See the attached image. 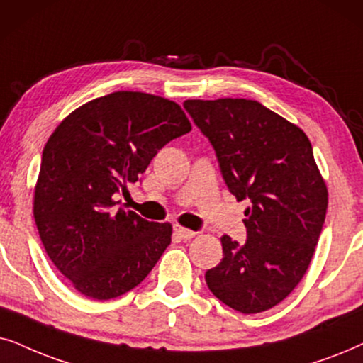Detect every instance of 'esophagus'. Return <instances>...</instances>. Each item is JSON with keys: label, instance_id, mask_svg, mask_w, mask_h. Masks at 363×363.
Wrapping results in <instances>:
<instances>
[{"label": "esophagus", "instance_id": "esophagus-1", "mask_svg": "<svg viewBox=\"0 0 363 363\" xmlns=\"http://www.w3.org/2000/svg\"><path fill=\"white\" fill-rule=\"evenodd\" d=\"M174 234H176L179 239L189 240V239H192V238H196L197 232L189 230V229H186V227H181V225H174Z\"/></svg>", "mask_w": 363, "mask_h": 363}]
</instances>
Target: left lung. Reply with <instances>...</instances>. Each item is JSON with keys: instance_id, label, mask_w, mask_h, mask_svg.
<instances>
[{"instance_id": "8db88e82", "label": "left lung", "mask_w": 363, "mask_h": 363, "mask_svg": "<svg viewBox=\"0 0 363 363\" xmlns=\"http://www.w3.org/2000/svg\"><path fill=\"white\" fill-rule=\"evenodd\" d=\"M184 109L209 139L230 194L249 201L245 244L222 235L209 291L234 311H269L311 264L328 204L306 133L252 99H187Z\"/></svg>"}]
</instances>
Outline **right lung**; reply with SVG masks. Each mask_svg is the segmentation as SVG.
I'll return each mask as SVG.
<instances>
[{
  "label": "right lung",
  "instance_id": "add662e5",
  "mask_svg": "<svg viewBox=\"0 0 363 363\" xmlns=\"http://www.w3.org/2000/svg\"><path fill=\"white\" fill-rule=\"evenodd\" d=\"M189 131L174 101L118 91L72 111L48 139L33 212L46 254L77 292L94 301L123 296L171 244V224L143 219L116 199L159 149Z\"/></svg>",
  "mask_w": 363,
  "mask_h": 363
}]
</instances>
